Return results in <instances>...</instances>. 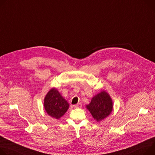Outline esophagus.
<instances>
[{
	"instance_id": "1",
	"label": "esophagus",
	"mask_w": 155,
	"mask_h": 155,
	"mask_svg": "<svg viewBox=\"0 0 155 155\" xmlns=\"http://www.w3.org/2000/svg\"><path fill=\"white\" fill-rule=\"evenodd\" d=\"M74 107H75V108H80V107H81V103H78V104H77L74 105Z\"/></svg>"
}]
</instances>
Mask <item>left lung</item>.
<instances>
[{
	"instance_id": "8db88e82",
	"label": "left lung",
	"mask_w": 155,
	"mask_h": 155,
	"mask_svg": "<svg viewBox=\"0 0 155 155\" xmlns=\"http://www.w3.org/2000/svg\"><path fill=\"white\" fill-rule=\"evenodd\" d=\"M93 117L97 122L108 116L112 110V101L108 93L104 91L94 96L87 106Z\"/></svg>"
}]
</instances>
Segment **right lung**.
Segmentation results:
<instances>
[{"label":"right lung","mask_w":155,"mask_h":155,"mask_svg":"<svg viewBox=\"0 0 155 155\" xmlns=\"http://www.w3.org/2000/svg\"><path fill=\"white\" fill-rule=\"evenodd\" d=\"M44 105L48 115L57 119L61 117L69 107L68 102L55 88L51 89L46 94Z\"/></svg>","instance_id":"1"}]
</instances>
